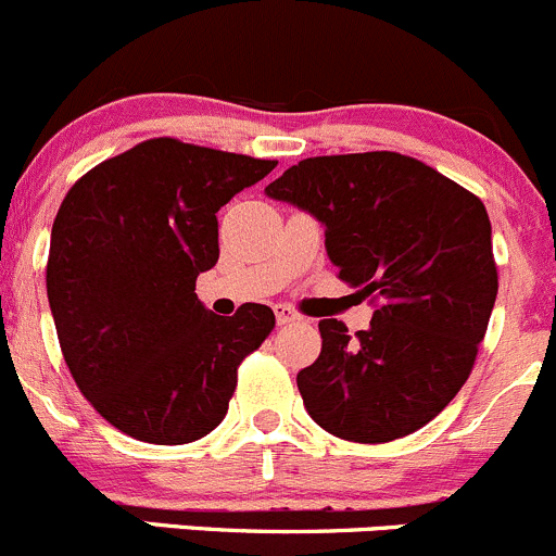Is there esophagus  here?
<instances>
[{"label":"esophagus","mask_w":556,"mask_h":556,"mask_svg":"<svg viewBox=\"0 0 556 556\" xmlns=\"http://www.w3.org/2000/svg\"><path fill=\"white\" fill-rule=\"evenodd\" d=\"M275 319H278V325H294V321H300V314L289 305H275Z\"/></svg>","instance_id":"esophagus-1"}]
</instances>
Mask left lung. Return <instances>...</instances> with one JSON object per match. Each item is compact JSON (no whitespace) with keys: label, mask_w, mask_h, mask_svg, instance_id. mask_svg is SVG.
<instances>
[{"label":"left lung","mask_w":556,"mask_h":556,"mask_svg":"<svg viewBox=\"0 0 556 556\" xmlns=\"http://www.w3.org/2000/svg\"><path fill=\"white\" fill-rule=\"evenodd\" d=\"M264 193L314 215L338 278L377 305L354 336L319 321V357L298 374L308 415L363 445L433 420L472 374L496 300L483 202L399 152L305 157Z\"/></svg>","instance_id":"left-lung-1"}]
</instances>
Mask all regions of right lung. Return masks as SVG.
<instances>
[{"label":"right lung","instance_id":"obj_1","mask_svg":"<svg viewBox=\"0 0 556 556\" xmlns=\"http://www.w3.org/2000/svg\"><path fill=\"white\" fill-rule=\"evenodd\" d=\"M278 161L150 139L89 168L51 229L46 289L84 399L134 440L185 445L229 409L237 368L273 332L267 305L215 316L195 278L218 213Z\"/></svg>","mask_w":556,"mask_h":556}]
</instances>
